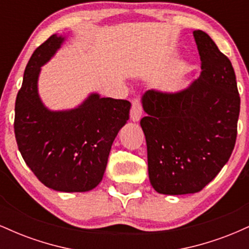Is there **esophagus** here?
Listing matches in <instances>:
<instances>
[{
  "label": "esophagus",
  "mask_w": 249,
  "mask_h": 249,
  "mask_svg": "<svg viewBox=\"0 0 249 249\" xmlns=\"http://www.w3.org/2000/svg\"><path fill=\"white\" fill-rule=\"evenodd\" d=\"M142 116V102L139 98L132 99V107H131L130 111V118L133 122H139Z\"/></svg>",
  "instance_id": "34e87169"
}]
</instances>
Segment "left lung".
<instances>
[{
    "label": "left lung",
    "instance_id": "8db88e82",
    "mask_svg": "<svg viewBox=\"0 0 249 249\" xmlns=\"http://www.w3.org/2000/svg\"><path fill=\"white\" fill-rule=\"evenodd\" d=\"M201 73L176 93L148 90L142 118L148 178L158 193H196L215 178L233 152L240 96L232 63L201 30L193 31Z\"/></svg>",
    "mask_w": 249,
    "mask_h": 249
}]
</instances>
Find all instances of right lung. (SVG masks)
<instances>
[{
  "mask_svg": "<svg viewBox=\"0 0 249 249\" xmlns=\"http://www.w3.org/2000/svg\"><path fill=\"white\" fill-rule=\"evenodd\" d=\"M63 41L50 36L30 57L16 97L14 131L25 164L42 184L59 192H87L102 181L131 103L92 93L73 110H48L38 97L37 79Z\"/></svg>",
  "mask_w": 249,
  "mask_h": 249,
  "instance_id": "add662e5",
  "label": "right lung"
}]
</instances>
